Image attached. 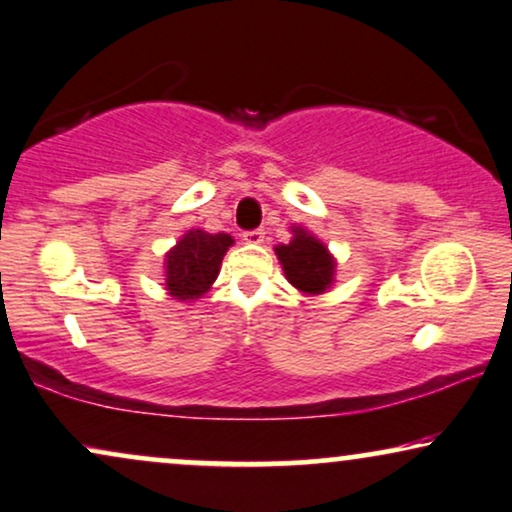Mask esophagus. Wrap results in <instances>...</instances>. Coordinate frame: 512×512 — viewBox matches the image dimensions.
<instances>
[{
	"mask_svg": "<svg viewBox=\"0 0 512 512\" xmlns=\"http://www.w3.org/2000/svg\"><path fill=\"white\" fill-rule=\"evenodd\" d=\"M243 241L250 243V245L262 243V241H264V229H250V231H245Z\"/></svg>",
	"mask_w": 512,
	"mask_h": 512,
	"instance_id": "esophagus-1",
	"label": "esophagus"
}]
</instances>
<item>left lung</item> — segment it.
I'll return each instance as SVG.
<instances>
[{"mask_svg":"<svg viewBox=\"0 0 512 512\" xmlns=\"http://www.w3.org/2000/svg\"><path fill=\"white\" fill-rule=\"evenodd\" d=\"M295 238L288 245H278L276 255L283 264L285 278L295 285L297 290L318 295L332 283L335 274V262L330 252L318 238L306 234L304 229H292Z\"/></svg>","mask_w":512,"mask_h":512,"instance_id":"obj_1","label":"left lung"}]
</instances>
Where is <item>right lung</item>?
<instances>
[{"mask_svg": "<svg viewBox=\"0 0 512 512\" xmlns=\"http://www.w3.org/2000/svg\"><path fill=\"white\" fill-rule=\"evenodd\" d=\"M234 238L229 234H206L194 229L166 255V288L175 299H196L220 274L224 252Z\"/></svg>", "mask_w": 512, "mask_h": 512, "instance_id": "1", "label": "right lung"}]
</instances>
